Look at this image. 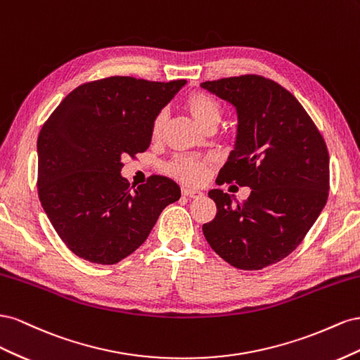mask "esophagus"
<instances>
[{
	"instance_id": "esophagus-1",
	"label": "esophagus",
	"mask_w": 360,
	"mask_h": 360,
	"mask_svg": "<svg viewBox=\"0 0 360 360\" xmlns=\"http://www.w3.org/2000/svg\"><path fill=\"white\" fill-rule=\"evenodd\" d=\"M182 194L190 199H199L202 198V191L194 190V188H182Z\"/></svg>"
}]
</instances>
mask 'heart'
I'll use <instances>...</instances> for the list:
<instances>
[{
	"mask_svg": "<svg viewBox=\"0 0 360 360\" xmlns=\"http://www.w3.org/2000/svg\"><path fill=\"white\" fill-rule=\"evenodd\" d=\"M182 104L190 112L191 117L196 120L198 125H200L205 129L217 125L221 117V107L219 104V101L210 94H207V91H190V94L184 98ZM166 112H157L150 127V134L153 140H158L162 136L164 128H166ZM208 169L210 161L200 157H174L166 166V170L170 176L179 179L181 182L193 184V186L202 184L207 179Z\"/></svg>",
	"mask_w": 360,
	"mask_h": 360,
	"instance_id": "obj_1",
	"label": "heart"
}]
</instances>
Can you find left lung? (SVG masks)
<instances>
[{
    "instance_id": "left-lung-1",
    "label": "left lung",
    "mask_w": 360,
    "mask_h": 360,
    "mask_svg": "<svg viewBox=\"0 0 360 360\" xmlns=\"http://www.w3.org/2000/svg\"><path fill=\"white\" fill-rule=\"evenodd\" d=\"M237 108L235 148L217 182L250 187L245 202L215 188L212 221L202 231L212 250L240 270H262L297 249L328 196V152L311 116L291 91L261 75L200 84Z\"/></svg>"
}]
</instances>
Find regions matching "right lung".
Segmentation results:
<instances>
[{
  "label": "right lung",
  "instance_id": "right-lung-1",
  "mask_svg": "<svg viewBox=\"0 0 360 360\" xmlns=\"http://www.w3.org/2000/svg\"><path fill=\"white\" fill-rule=\"evenodd\" d=\"M186 79L158 83L108 77L81 84L60 102L37 139V191L69 250L111 265L145 243L161 211L181 198L176 182L152 174L137 188L122 158L145 152L157 112Z\"/></svg>",
  "mask_w": 360,
  "mask_h": 360
}]
</instances>
